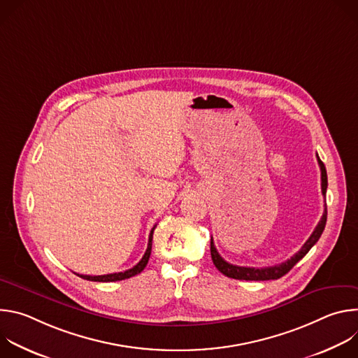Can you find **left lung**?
Listing matches in <instances>:
<instances>
[{
	"label": "left lung",
	"instance_id": "1",
	"mask_svg": "<svg viewBox=\"0 0 358 358\" xmlns=\"http://www.w3.org/2000/svg\"><path fill=\"white\" fill-rule=\"evenodd\" d=\"M317 162L320 166V171H322V194L326 196V191H327V173H326V167L323 164V162L319 159L317 156ZM326 221H327V208H324L323 217L319 221L317 227L315 228L313 234L310 235V238L304 242V245L300 248L299 252H296L293 257L279 265L275 266H269V268H246V266H236L232 264H228L227 261L222 259L221 255L218 253L214 241L211 238V258L213 262L215 265V268L225 276L232 278V279H238V280H273V279H279L283 275H286L303 257L308 253L312 246L319 241V238L322 236L324 227H326Z\"/></svg>",
	"mask_w": 358,
	"mask_h": 358
}]
</instances>
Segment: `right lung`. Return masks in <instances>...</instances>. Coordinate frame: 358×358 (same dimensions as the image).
<instances>
[{"label":"right lung","mask_w":358,"mask_h":358,"mask_svg":"<svg viewBox=\"0 0 358 358\" xmlns=\"http://www.w3.org/2000/svg\"><path fill=\"white\" fill-rule=\"evenodd\" d=\"M156 228V225H155ZM155 228L151 229L150 232V236H148V245H147V249L143 255V258L140 259V262L133 266L131 269L129 271H124V272H119V273H109V275H99V276H90V275H79L76 273L78 276H80L82 279H86V280H92V282H117V280H124V279H129L131 276H136L138 275L147 265L148 262V258H150V253H151V243H152V232H155Z\"/></svg>","instance_id":"right-lung-1"}]
</instances>
